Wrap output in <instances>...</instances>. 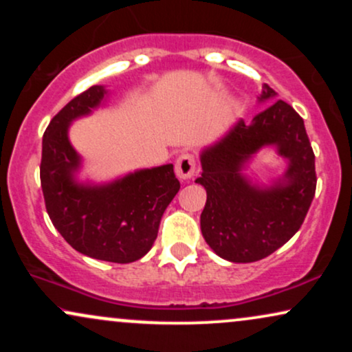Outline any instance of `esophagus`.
Instances as JSON below:
<instances>
[{"instance_id":"34e87169","label":"esophagus","mask_w":352,"mask_h":352,"mask_svg":"<svg viewBox=\"0 0 352 352\" xmlns=\"http://www.w3.org/2000/svg\"><path fill=\"white\" fill-rule=\"evenodd\" d=\"M197 170V162L195 157L192 153H182L179 155L175 162V175L179 177L180 180H188L195 175Z\"/></svg>"}]
</instances>
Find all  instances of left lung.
<instances>
[{
    "mask_svg": "<svg viewBox=\"0 0 352 352\" xmlns=\"http://www.w3.org/2000/svg\"><path fill=\"white\" fill-rule=\"evenodd\" d=\"M276 92L268 84L260 102H273ZM274 144L289 160L283 179L272 188H258L241 173L253 153ZM197 184L207 190L200 215L201 235L223 260L252 263L276 252L301 228L316 192L314 152L305 122L285 100L253 117L238 120L218 142L200 155Z\"/></svg>",
    "mask_w": 352,
    "mask_h": 352,
    "instance_id": "left-lung-1",
    "label": "left lung"
}]
</instances>
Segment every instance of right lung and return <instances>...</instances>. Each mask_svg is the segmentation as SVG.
I'll return each instance as SVG.
<instances>
[{"mask_svg":"<svg viewBox=\"0 0 352 352\" xmlns=\"http://www.w3.org/2000/svg\"><path fill=\"white\" fill-rule=\"evenodd\" d=\"M106 94L104 86L89 87L52 117L43 135L41 188L52 225L72 248L96 260L132 263L152 248L180 182L172 164L104 185L74 179L80 157L67 131L72 120L99 107Z\"/></svg>","mask_w":352,"mask_h":352,"instance_id":"right-lung-1","label":"right lung"}]
</instances>
